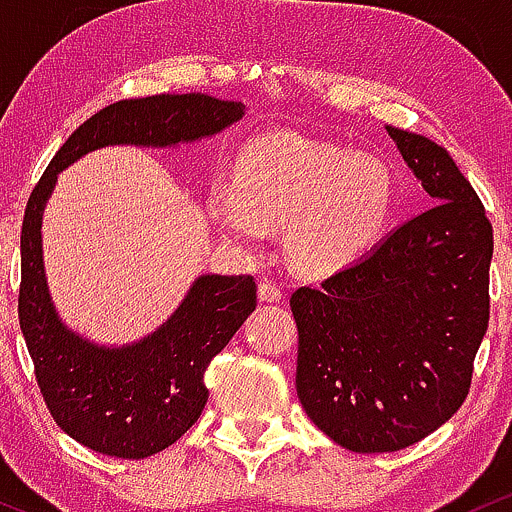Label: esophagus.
Listing matches in <instances>:
<instances>
[{
    "mask_svg": "<svg viewBox=\"0 0 512 512\" xmlns=\"http://www.w3.org/2000/svg\"><path fill=\"white\" fill-rule=\"evenodd\" d=\"M258 300L261 302H280L283 300V290H280V285L275 283H261L258 285Z\"/></svg>",
    "mask_w": 512,
    "mask_h": 512,
    "instance_id": "1",
    "label": "esophagus"
}]
</instances>
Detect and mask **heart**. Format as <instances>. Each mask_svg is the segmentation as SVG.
<instances>
[{
    "label": "heart",
    "instance_id": "b5f03b06",
    "mask_svg": "<svg viewBox=\"0 0 512 512\" xmlns=\"http://www.w3.org/2000/svg\"><path fill=\"white\" fill-rule=\"evenodd\" d=\"M396 200L392 166L370 152L275 132L237 154L232 179H217L208 212L222 234L256 249L285 225V249L304 273L346 268L380 241Z\"/></svg>",
    "mask_w": 512,
    "mask_h": 512
}]
</instances>
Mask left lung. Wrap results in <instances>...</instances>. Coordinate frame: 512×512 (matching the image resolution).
Segmentation results:
<instances>
[{"instance_id":"1","label":"left lung","mask_w":512,"mask_h":512,"mask_svg":"<svg viewBox=\"0 0 512 512\" xmlns=\"http://www.w3.org/2000/svg\"><path fill=\"white\" fill-rule=\"evenodd\" d=\"M433 208L292 292L297 396L350 452H396L455 416L488 329L493 229L445 147L387 125Z\"/></svg>"}]
</instances>
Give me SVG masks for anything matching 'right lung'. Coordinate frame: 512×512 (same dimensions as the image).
I'll return each mask as SVG.
<instances>
[{
	"mask_svg": "<svg viewBox=\"0 0 512 512\" xmlns=\"http://www.w3.org/2000/svg\"><path fill=\"white\" fill-rule=\"evenodd\" d=\"M244 103L208 94L125 99L84 120L28 198L21 227L19 324L45 406L70 438L108 457L145 459L174 445L208 401L205 370L256 309L251 275H200L152 336L106 348L57 317L43 271L40 222L57 174L108 145L174 147L217 135Z\"/></svg>",
	"mask_w": 512,
	"mask_h": 512,
	"instance_id": "right-lung-1",
	"label": "right lung"
}]
</instances>
